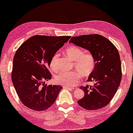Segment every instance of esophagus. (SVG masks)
I'll list each match as a JSON object with an SVG mask.
<instances>
[{"instance_id": "esophagus-1", "label": "esophagus", "mask_w": 133, "mask_h": 133, "mask_svg": "<svg viewBox=\"0 0 133 133\" xmlns=\"http://www.w3.org/2000/svg\"><path fill=\"white\" fill-rule=\"evenodd\" d=\"M64 88L69 89V90H75L77 88V87H69V86H63Z\"/></svg>"}]
</instances>
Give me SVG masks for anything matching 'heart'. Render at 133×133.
<instances>
[{
	"label": "heart",
	"mask_w": 133,
	"mask_h": 133,
	"mask_svg": "<svg viewBox=\"0 0 133 133\" xmlns=\"http://www.w3.org/2000/svg\"><path fill=\"white\" fill-rule=\"evenodd\" d=\"M65 54L74 61L73 66L76 70L62 72L55 77L56 84L65 86H73L77 83L79 77H88L95 69V61L92 54L84 53L83 49L75 45H71L65 49ZM59 55L55 54L51 58L50 66L54 71L58 70Z\"/></svg>",
	"instance_id": "obj_1"
}]
</instances>
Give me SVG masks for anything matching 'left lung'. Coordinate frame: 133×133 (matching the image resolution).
Wrapping results in <instances>:
<instances>
[{
    "mask_svg": "<svg viewBox=\"0 0 133 133\" xmlns=\"http://www.w3.org/2000/svg\"><path fill=\"white\" fill-rule=\"evenodd\" d=\"M69 42L88 50L95 61L94 70L87 81L94 84L79 87L85 95L78 104L88 110L104 107L114 97L121 82V64L118 50L108 39L98 34L74 36Z\"/></svg>",
    "mask_w": 133,
    "mask_h": 133,
    "instance_id": "obj_1",
    "label": "left lung"
}]
</instances>
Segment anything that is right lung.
Instances as JSON below:
<instances>
[{
  "instance_id": "right-lung-1",
  "label": "right lung",
  "mask_w": 133,
  "mask_h": 133,
  "mask_svg": "<svg viewBox=\"0 0 133 133\" xmlns=\"http://www.w3.org/2000/svg\"><path fill=\"white\" fill-rule=\"evenodd\" d=\"M70 36L35 35L22 44L13 61L12 80L23 105L37 111H45L55 102L60 85L45 84L51 79L48 68L51 58Z\"/></svg>"
}]
</instances>
